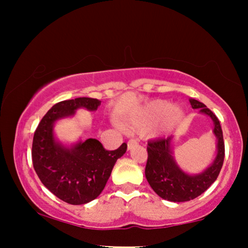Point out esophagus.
Returning <instances> with one entry per match:
<instances>
[{
    "instance_id": "esophagus-1",
    "label": "esophagus",
    "mask_w": 248,
    "mask_h": 248,
    "mask_svg": "<svg viewBox=\"0 0 248 248\" xmlns=\"http://www.w3.org/2000/svg\"><path fill=\"white\" fill-rule=\"evenodd\" d=\"M137 144H138V141H137V140H134V139L129 140V141H128V150L133 149L134 146H136Z\"/></svg>"
}]
</instances>
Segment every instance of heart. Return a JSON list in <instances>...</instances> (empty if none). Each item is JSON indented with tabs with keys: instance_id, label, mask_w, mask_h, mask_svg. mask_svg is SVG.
Wrapping results in <instances>:
<instances>
[{
	"instance_id": "b5f03b06",
	"label": "heart",
	"mask_w": 248,
	"mask_h": 248,
	"mask_svg": "<svg viewBox=\"0 0 248 248\" xmlns=\"http://www.w3.org/2000/svg\"><path fill=\"white\" fill-rule=\"evenodd\" d=\"M184 111L165 100H155L130 118L125 125L131 131H143L155 121L163 118V130L170 129L183 118Z\"/></svg>"
}]
</instances>
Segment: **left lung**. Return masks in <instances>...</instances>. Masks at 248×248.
<instances>
[{"mask_svg":"<svg viewBox=\"0 0 248 248\" xmlns=\"http://www.w3.org/2000/svg\"><path fill=\"white\" fill-rule=\"evenodd\" d=\"M189 103L192 108L199 109V112L212 119L215 124L213 133L217 139V152L215 161L207 170L199 174L189 175L180 170L175 162L171 150L173 137L148 142V162L145 166L146 180L161 198L173 202L192 200L207 190L216 182L224 161L223 132L219 119L203 103L194 98H190Z\"/></svg>","mask_w":248,"mask_h":248,"instance_id":"obj_1","label":"left lung"}]
</instances>
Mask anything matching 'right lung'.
<instances>
[{
  "label": "right lung",
  "instance_id": "1",
  "mask_svg": "<svg viewBox=\"0 0 248 248\" xmlns=\"http://www.w3.org/2000/svg\"><path fill=\"white\" fill-rule=\"evenodd\" d=\"M100 103L90 97L58 103L44 116L33 134V169L54 196L70 204H84L97 198L117 159L127 151L125 143L115 151H107L92 138L69 148L54 138L53 125L57 120L73 116L78 108L95 111Z\"/></svg>",
  "mask_w": 248,
  "mask_h": 248
}]
</instances>
